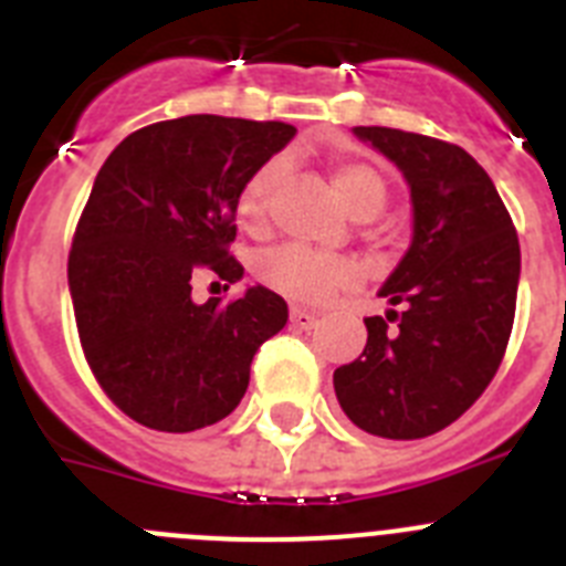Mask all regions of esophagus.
<instances>
[{
	"instance_id": "obj_1",
	"label": "esophagus",
	"mask_w": 566,
	"mask_h": 566,
	"mask_svg": "<svg viewBox=\"0 0 566 566\" xmlns=\"http://www.w3.org/2000/svg\"><path fill=\"white\" fill-rule=\"evenodd\" d=\"M317 326V314L306 312V308H292V328H297V332H308V328Z\"/></svg>"
}]
</instances>
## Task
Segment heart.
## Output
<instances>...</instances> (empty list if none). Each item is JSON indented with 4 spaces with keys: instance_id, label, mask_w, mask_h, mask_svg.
<instances>
[{
    "instance_id": "b5f03b06",
    "label": "heart",
    "mask_w": 566,
    "mask_h": 566,
    "mask_svg": "<svg viewBox=\"0 0 566 566\" xmlns=\"http://www.w3.org/2000/svg\"><path fill=\"white\" fill-rule=\"evenodd\" d=\"M280 175H283V161H269L258 169L247 181L238 201L240 221L247 227L258 229L266 221V203L272 189L277 187ZM332 187L337 192L339 203L345 212L368 221L374 214L382 212L388 201V187L385 178L368 164L357 161H339L332 167ZM263 283L274 292L286 294L297 303H319L326 300L334 289L348 286L357 280V266L352 260L339 258V254L314 252L306 247H283L277 252H269L260 260L258 266Z\"/></svg>"
}]
</instances>
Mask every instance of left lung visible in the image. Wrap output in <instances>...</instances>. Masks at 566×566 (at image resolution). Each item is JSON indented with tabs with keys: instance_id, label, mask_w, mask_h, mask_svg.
<instances>
[{
	"instance_id": "left-lung-1",
	"label": "left lung",
	"mask_w": 566,
	"mask_h": 566,
	"mask_svg": "<svg viewBox=\"0 0 566 566\" xmlns=\"http://www.w3.org/2000/svg\"><path fill=\"white\" fill-rule=\"evenodd\" d=\"M411 189V247L368 317L359 359L334 371L339 408L365 433L422 439L457 422L496 374L516 314L522 252L490 175L462 147L354 127ZM399 305V310H394Z\"/></svg>"
}]
</instances>
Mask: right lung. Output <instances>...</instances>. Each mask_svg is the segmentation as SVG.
Segmentation results:
<instances>
[{"label": "right lung", "mask_w": 566, "mask_h": 566, "mask_svg": "<svg viewBox=\"0 0 566 566\" xmlns=\"http://www.w3.org/2000/svg\"><path fill=\"white\" fill-rule=\"evenodd\" d=\"M297 129L184 115L127 135L78 221L67 283L78 337L107 397L153 431L221 422L249 388L258 348L286 326V300L247 286L195 303L203 274L243 277L229 254L240 192Z\"/></svg>", "instance_id": "1"}]
</instances>
